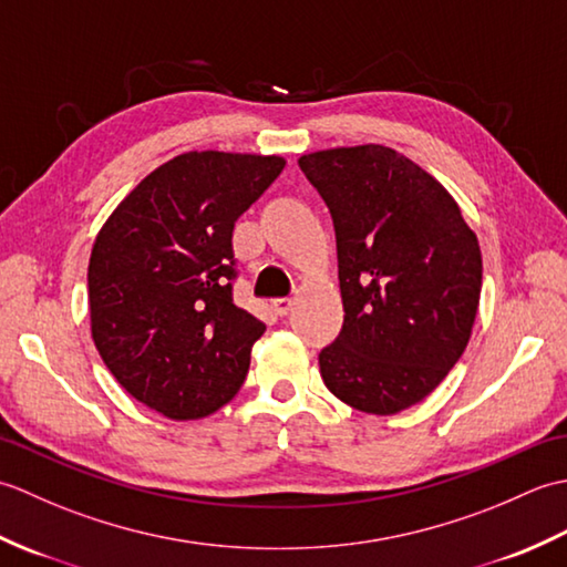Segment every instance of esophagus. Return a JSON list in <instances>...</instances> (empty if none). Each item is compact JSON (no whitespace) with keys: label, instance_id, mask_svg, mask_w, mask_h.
<instances>
[{"label":"esophagus","instance_id":"esophagus-1","mask_svg":"<svg viewBox=\"0 0 567 567\" xmlns=\"http://www.w3.org/2000/svg\"><path fill=\"white\" fill-rule=\"evenodd\" d=\"M292 307H295V299H290V297H287V299H275V302H272V309H275L277 317H287L292 311Z\"/></svg>","mask_w":567,"mask_h":567}]
</instances>
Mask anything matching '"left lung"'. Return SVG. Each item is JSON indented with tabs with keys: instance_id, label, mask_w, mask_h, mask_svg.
Segmentation results:
<instances>
[{
	"instance_id": "obj_1",
	"label": "left lung",
	"mask_w": 567,
	"mask_h": 567,
	"mask_svg": "<svg viewBox=\"0 0 567 567\" xmlns=\"http://www.w3.org/2000/svg\"><path fill=\"white\" fill-rule=\"evenodd\" d=\"M336 228L343 329L319 353L348 406L390 416L424 400L463 355L483 290V256L436 177L378 143L297 161Z\"/></svg>"
}]
</instances>
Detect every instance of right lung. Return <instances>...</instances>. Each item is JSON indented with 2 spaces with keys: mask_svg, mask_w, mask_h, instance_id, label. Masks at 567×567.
<instances>
[{
  "mask_svg": "<svg viewBox=\"0 0 567 567\" xmlns=\"http://www.w3.org/2000/svg\"><path fill=\"white\" fill-rule=\"evenodd\" d=\"M282 167L280 155H175L100 228L87 268L92 339L153 412L204 419L244 384L265 323L234 305L231 236Z\"/></svg>",
  "mask_w": 567,
  "mask_h": 567,
  "instance_id": "add662e5",
  "label": "right lung"
}]
</instances>
